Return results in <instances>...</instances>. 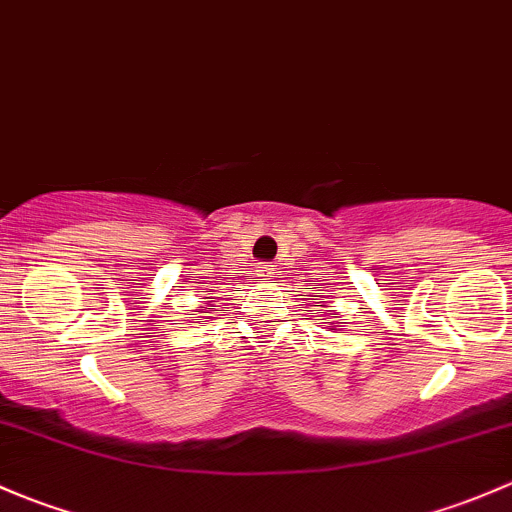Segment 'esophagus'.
<instances>
[{
	"label": "esophagus",
	"instance_id": "esophagus-1",
	"mask_svg": "<svg viewBox=\"0 0 512 512\" xmlns=\"http://www.w3.org/2000/svg\"><path fill=\"white\" fill-rule=\"evenodd\" d=\"M256 273H258V276H261V278H271V276H273V266H271V263H258Z\"/></svg>",
	"mask_w": 512,
	"mask_h": 512
}]
</instances>
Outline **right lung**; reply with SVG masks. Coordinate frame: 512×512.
<instances>
[{"label": "right lung", "mask_w": 512, "mask_h": 512, "mask_svg": "<svg viewBox=\"0 0 512 512\" xmlns=\"http://www.w3.org/2000/svg\"><path fill=\"white\" fill-rule=\"evenodd\" d=\"M197 313H199V310H197Z\"/></svg>", "instance_id": "obj_1"}]
</instances>
